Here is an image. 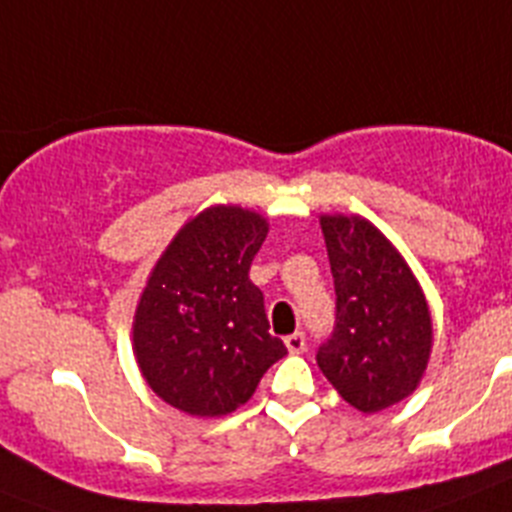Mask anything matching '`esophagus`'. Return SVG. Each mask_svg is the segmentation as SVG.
I'll list each match as a JSON object with an SVG mask.
<instances>
[{
    "mask_svg": "<svg viewBox=\"0 0 512 512\" xmlns=\"http://www.w3.org/2000/svg\"><path fill=\"white\" fill-rule=\"evenodd\" d=\"M284 346H287L289 354H305V348H307L305 333H292V336H287L284 338Z\"/></svg>",
    "mask_w": 512,
    "mask_h": 512,
    "instance_id": "esophagus-1",
    "label": "esophagus"
}]
</instances>
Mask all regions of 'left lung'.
<instances>
[{
  "label": "left lung",
  "mask_w": 512,
  "mask_h": 512,
  "mask_svg": "<svg viewBox=\"0 0 512 512\" xmlns=\"http://www.w3.org/2000/svg\"><path fill=\"white\" fill-rule=\"evenodd\" d=\"M320 228L336 284V325L315 359L348 405L379 413L423 379L431 310L400 251L369 220L323 215Z\"/></svg>",
  "instance_id": "left-lung-1"
}]
</instances>
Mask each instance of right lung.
<instances>
[{"instance_id": "add662e5", "label": "right lung", "mask_w": 512, "mask_h": 512, "mask_svg": "<svg viewBox=\"0 0 512 512\" xmlns=\"http://www.w3.org/2000/svg\"><path fill=\"white\" fill-rule=\"evenodd\" d=\"M266 233L259 212L207 207L153 266L135 310L133 351L148 387L171 408L197 418L233 413L287 354L248 279Z\"/></svg>"}]
</instances>
